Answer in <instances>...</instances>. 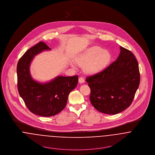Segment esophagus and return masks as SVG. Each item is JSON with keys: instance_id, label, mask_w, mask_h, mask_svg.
Segmentation results:
<instances>
[{"instance_id": "1", "label": "esophagus", "mask_w": 155, "mask_h": 155, "mask_svg": "<svg viewBox=\"0 0 155 155\" xmlns=\"http://www.w3.org/2000/svg\"><path fill=\"white\" fill-rule=\"evenodd\" d=\"M78 81H79L80 83H81V84H82V83H84V82H85L84 79L82 78V77H80L79 78V79H78Z\"/></svg>"}]
</instances>
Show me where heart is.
I'll return each instance as SVG.
<instances>
[{"label": "heart", "instance_id": "1", "mask_svg": "<svg viewBox=\"0 0 155 155\" xmlns=\"http://www.w3.org/2000/svg\"><path fill=\"white\" fill-rule=\"evenodd\" d=\"M110 54L107 50H103L98 46H93L88 48L79 56L76 61L80 65H84L85 71L95 73L101 70L109 62ZM73 67H75L73 64Z\"/></svg>", "mask_w": 155, "mask_h": 155}]
</instances>
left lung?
<instances>
[{
	"label": "left lung",
	"mask_w": 155,
	"mask_h": 155,
	"mask_svg": "<svg viewBox=\"0 0 155 155\" xmlns=\"http://www.w3.org/2000/svg\"><path fill=\"white\" fill-rule=\"evenodd\" d=\"M117 60L101 72L88 77L92 106L102 113L115 115L132 104L140 83L139 65L135 55L120 47Z\"/></svg>",
	"instance_id": "left-lung-1"
}]
</instances>
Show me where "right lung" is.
<instances>
[{"instance_id":"right-lung-1","label":"right lung","mask_w":155,"mask_h":155,"mask_svg":"<svg viewBox=\"0 0 155 155\" xmlns=\"http://www.w3.org/2000/svg\"><path fill=\"white\" fill-rule=\"evenodd\" d=\"M51 48L40 41L22 55L17 65L18 88L20 97L32 113L41 117L57 115L66 106L68 97L76 87L78 77L58 76L53 80L40 83L30 73V65L35 56Z\"/></svg>"}]
</instances>
